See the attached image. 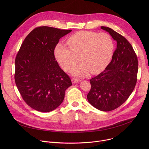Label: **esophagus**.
I'll return each mask as SVG.
<instances>
[{"mask_svg": "<svg viewBox=\"0 0 149 149\" xmlns=\"http://www.w3.org/2000/svg\"><path fill=\"white\" fill-rule=\"evenodd\" d=\"M80 79H77V78H72V82L73 83V84H75V83H77V82H80Z\"/></svg>", "mask_w": 149, "mask_h": 149, "instance_id": "obj_1", "label": "esophagus"}]
</instances>
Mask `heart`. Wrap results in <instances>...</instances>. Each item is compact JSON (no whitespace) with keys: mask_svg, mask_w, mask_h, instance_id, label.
Returning a JSON list of instances; mask_svg holds the SVG:
<instances>
[{"mask_svg":"<svg viewBox=\"0 0 149 149\" xmlns=\"http://www.w3.org/2000/svg\"><path fill=\"white\" fill-rule=\"evenodd\" d=\"M68 47L61 44L56 46L55 57L66 71H70L81 61L83 62L72 73L84 77L90 71L93 74L101 72L109 63L114 49V42L110 35L106 33L79 31L67 40Z\"/></svg>","mask_w":149,"mask_h":149,"instance_id":"b5f03b06","label":"heart"}]
</instances>
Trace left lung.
<instances>
[{
    "instance_id": "1",
    "label": "left lung",
    "mask_w": 149,
    "mask_h": 149,
    "mask_svg": "<svg viewBox=\"0 0 149 149\" xmlns=\"http://www.w3.org/2000/svg\"><path fill=\"white\" fill-rule=\"evenodd\" d=\"M117 42L112 60L105 70L90 79L88 102L102 111L113 110L131 95L137 82L138 60L132 46L124 36L112 29L101 26Z\"/></svg>"
}]
</instances>
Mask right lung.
<instances>
[{
	"label": "right lung",
	"mask_w": 149,
	"mask_h": 149,
	"mask_svg": "<svg viewBox=\"0 0 149 149\" xmlns=\"http://www.w3.org/2000/svg\"><path fill=\"white\" fill-rule=\"evenodd\" d=\"M71 31L38 27L21 45L15 59V83L24 100L35 110L45 113L56 109L72 86L54 56L59 39Z\"/></svg>",
	"instance_id": "obj_1"
}]
</instances>
